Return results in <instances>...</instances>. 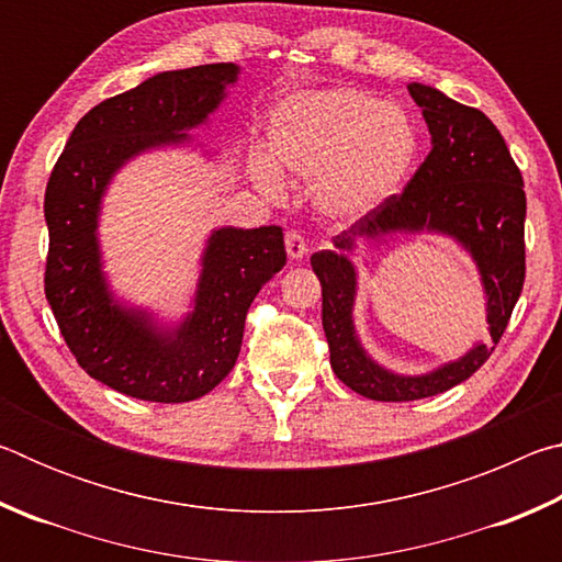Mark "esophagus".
Masks as SVG:
<instances>
[{"mask_svg":"<svg viewBox=\"0 0 562 562\" xmlns=\"http://www.w3.org/2000/svg\"><path fill=\"white\" fill-rule=\"evenodd\" d=\"M284 247H288L290 260L294 262H300L307 255V243H304V237L297 231H288V235H284Z\"/></svg>","mask_w":562,"mask_h":562,"instance_id":"obj_1","label":"esophagus"}]
</instances>
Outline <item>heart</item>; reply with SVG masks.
I'll use <instances>...</instances> for the list:
<instances>
[{
    "mask_svg": "<svg viewBox=\"0 0 562 562\" xmlns=\"http://www.w3.org/2000/svg\"><path fill=\"white\" fill-rule=\"evenodd\" d=\"M416 131L402 111L357 87L292 97L272 113L268 154L274 168L315 178V201L337 217H357L394 195L416 158ZM260 183L278 193L268 164Z\"/></svg>",
    "mask_w": 562,
    "mask_h": 562,
    "instance_id": "1",
    "label": "heart"
}]
</instances>
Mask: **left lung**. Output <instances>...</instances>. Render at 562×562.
Returning <instances> with one entry per match:
<instances>
[{"label":"left lung","instance_id":"left-lung-1","mask_svg":"<svg viewBox=\"0 0 562 562\" xmlns=\"http://www.w3.org/2000/svg\"><path fill=\"white\" fill-rule=\"evenodd\" d=\"M431 131V154L424 158L402 193L335 237L337 250L310 258L322 284V327L329 361L339 382L374 402H414L461 384L486 364L508 327L526 282V190L522 176L486 113L463 106L424 83H408ZM441 229L474 252L490 294L494 347L480 346L453 366L426 378H396L374 366L358 347L350 327L353 269L340 255L357 236L396 229Z\"/></svg>","mask_w":562,"mask_h":562}]
</instances>
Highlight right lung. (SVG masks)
Instances as JSON below:
<instances>
[{"label":"right lung","mask_w":562,"mask_h":562,"mask_svg":"<svg viewBox=\"0 0 562 562\" xmlns=\"http://www.w3.org/2000/svg\"><path fill=\"white\" fill-rule=\"evenodd\" d=\"M235 79V64H205L156 74L101 101L76 123L46 183L44 292L56 325L83 372L133 398L183 404L221 384L240 355L255 294L288 262L278 225L215 231L195 312L173 335L116 307L101 278L97 213L113 170L150 146L186 138Z\"/></svg>","instance_id":"1"}]
</instances>
